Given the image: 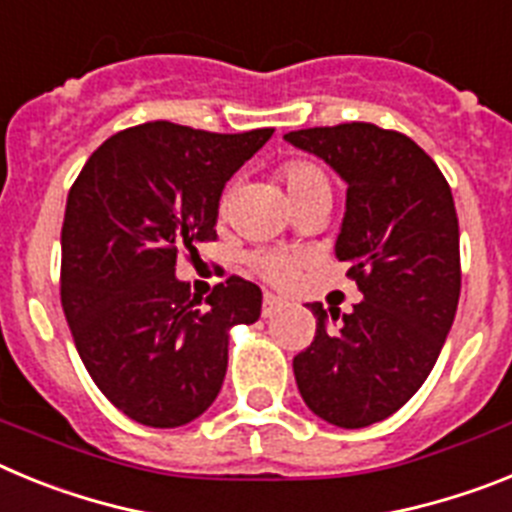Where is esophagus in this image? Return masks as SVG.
<instances>
[{
  "instance_id": "obj_1",
  "label": "esophagus",
  "mask_w": 512,
  "mask_h": 512,
  "mask_svg": "<svg viewBox=\"0 0 512 512\" xmlns=\"http://www.w3.org/2000/svg\"><path fill=\"white\" fill-rule=\"evenodd\" d=\"M282 307H284L282 297L269 295V292H266V295H264V307H261V315H264V318H271V315H277V312L282 310Z\"/></svg>"
}]
</instances>
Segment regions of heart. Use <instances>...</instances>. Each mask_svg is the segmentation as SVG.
Instances as JSON below:
<instances>
[{"label":"heart","mask_w":512,"mask_h":512,"mask_svg":"<svg viewBox=\"0 0 512 512\" xmlns=\"http://www.w3.org/2000/svg\"><path fill=\"white\" fill-rule=\"evenodd\" d=\"M279 179L284 182V189H287L289 200L295 205V210L305 202L320 200V197H330V182L325 171L320 169L318 164L312 161H302V158H295V161H287V164L279 169ZM230 202H233V194H225L220 200V217H228ZM253 266L259 271L266 282L277 284V287H287V284L295 282L297 277V259L289 256V253L279 251H261L253 256Z\"/></svg>","instance_id":"obj_1"}]
</instances>
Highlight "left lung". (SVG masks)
<instances>
[{"label": "left lung", "instance_id": "obj_1", "mask_svg": "<svg viewBox=\"0 0 512 512\" xmlns=\"http://www.w3.org/2000/svg\"><path fill=\"white\" fill-rule=\"evenodd\" d=\"M346 182L336 259L364 300L354 312L310 302L315 341L295 356L297 390L338 428L390 418L431 374L459 305V220L433 158L372 122L284 135Z\"/></svg>", "mask_w": 512, "mask_h": 512}]
</instances>
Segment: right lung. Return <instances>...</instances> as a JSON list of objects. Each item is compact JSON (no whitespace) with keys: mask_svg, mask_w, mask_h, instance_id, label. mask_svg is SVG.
<instances>
[{"mask_svg":"<svg viewBox=\"0 0 512 512\" xmlns=\"http://www.w3.org/2000/svg\"><path fill=\"white\" fill-rule=\"evenodd\" d=\"M271 133L146 122L104 140L71 187L61 305L89 377L135 423L200 418L223 387L230 330L259 320L256 284L230 277L202 305L176 256L217 238L225 184Z\"/></svg>","mask_w":512,"mask_h":512,"instance_id":"obj_1","label":"right lung"}]
</instances>
